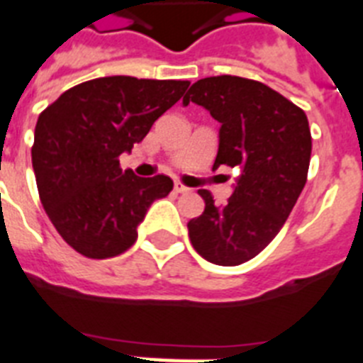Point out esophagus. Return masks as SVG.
<instances>
[{"label": "esophagus", "mask_w": 363, "mask_h": 363, "mask_svg": "<svg viewBox=\"0 0 363 363\" xmlns=\"http://www.w3.org/2000/svg\"><path fill=\"white\" fill-rule=\"evenodd\" d=\"M174 191H176V193H179V194H182V193H187L189 189L185 187L184 184H179V182H174Z\"/></svg>", "instance_id": "esophagus-1"}]
</instances>
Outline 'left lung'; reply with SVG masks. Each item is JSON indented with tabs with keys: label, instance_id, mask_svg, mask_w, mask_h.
<instances>
[{
	"label": "left lung",
	"instance_id": "left-lung-1",
	"mask_svg": "<svg viewBox=\"0 0 363 363\" xmlns=\"http://www.w3.org/2000/svg\"><path fill=\"white\" fill-rule=\"evenodd\" d=\"M189 101L220 122L213 169L239 170L224 206H215L211 193L200 189L206 208L187 223L189 238L203 259L241 265L277 238L306 185V113L271 86L238 76L199 79L184 96V106Z\"/></svg>",
	"mask_w": 363,
	"mask_h": 363
}]
</instances>
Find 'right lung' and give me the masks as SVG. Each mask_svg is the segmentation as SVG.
I'll use <instances>...</instances> for the list:
<instances>
[{
  "instance_id": "right-lung-1",
  "label": "right lung",
  "mask_w": 363,
  "mask_h": 363,
  "mask_svg": "<svg viewBox=\"0 0 363 363\" xmlns=\"http://www.w3.org/2000/svg\"><path fill=\"white\" fill-rule=\"evenodd\" d=\"M189 81L111 76L62 92L42 111L31 148L40 202L61 238L92 259L118 256L137 241L148 208L174 184L121 169Z\"/></svg>"
}]
</instances>
